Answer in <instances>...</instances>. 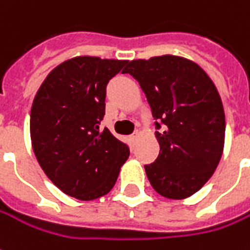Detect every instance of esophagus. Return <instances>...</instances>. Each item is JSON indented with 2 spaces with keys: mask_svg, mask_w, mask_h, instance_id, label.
Returning a JSON list of instances; mask_svg holds the SVG:
<instances>
[{
  "mask_svg": "<svg viewBox=\"0 0 250 250\" xmlns=\"http://www.w3.org/2000/svg\"><path fill=\"white\" fill-rule=\"evenodd\" d=\"M139 138V131H135L134 134L131 135V139H132V142H135L137 139Z\"/></svg>",
  "mask_w": 250,
  "mask_h": 250,
  "instance_id": "obj_1",
  "label": "esophagus"
}]
</instances>
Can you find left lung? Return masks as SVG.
Here are the masks:
<instances>
[{
	"label": "left lung",
	"instance_id": "8db88e82",
	"mask_svg": "<svg viewBox=\"0 0 250 250\" xmlns=\"http://www.w3.org/2000/svg\"><path fill=\"white\" fill-rule=\"evenodd\" d=\"M123 74L138 81L156 120L160 153L145 166L152 188L171 200L197 193L225 146V111L213 82L196 62L176 56L132 60Z\"/></svg>",
	"mask_w": 250,
	"mask_h": 250
}]
</instances>
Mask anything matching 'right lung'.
Listing matches in <instances>:
<instances>
[{"mask_svg": "<svg viewBox=\"0 0 250 250\" xmlns=\"http://www.w3.org/2000/svg\"><path fill=\"white\" fill-rule=\"evenodd\" d=\"M125 64L89 56L64 61L34 98L30 132L37 160L61 191L78 200L106 194L130 156L127 144L100 128L106 84Z\"/></svg>", "mask_w": 250, "mask_h": 250, "instance_id": "add662e5", "label": "right lung"}]
</instances>
